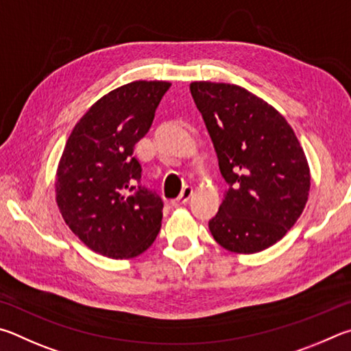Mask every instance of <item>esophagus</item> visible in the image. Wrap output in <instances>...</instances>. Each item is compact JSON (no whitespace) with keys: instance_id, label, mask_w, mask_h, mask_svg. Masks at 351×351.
<instances>
[{"instance_id":"1","label":"esophagus","mask_w":351,"mask_h":351,"mask_svg":"<svg viewBox=\"0 0 351 351\" xmlns=\"http://www.w3.org/2000/svg\"><path fill=\"white\" fill-rule=\"evenodd\" d=\"M191 195H193V186H185V188H183V191H182V194L179 195V197L172 200L171 204H172V206L185 205V204H188V200L191 199Z\"/></svg>"}]
</instances>
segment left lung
I'll list each match as a JSON object with an SVG mask.
<instances>
[{"label": "left lung", "mask_w": 351, "mask_h": 351, "mask_svg": "<svg viewBox=\"0 0 351 351\" xmlns=\"http://www.w3.org/2000/svg\"><path fill=\"white\" fill-rule=\"evenodd\" d=\"M228 191L210 231L220 247L254 254L284 237L310 193L305 152L278 109L237 84L193 82Z\"/></svg>", "instance_id": "1"}]
</instances>
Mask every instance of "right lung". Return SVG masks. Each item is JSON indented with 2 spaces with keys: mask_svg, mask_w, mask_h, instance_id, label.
I'll return each mask as SVG.
<instances>
[{
  "mask_svg": "<svg viewBox=\"0 0 351 351\" xmlns=\"http://www.w3.org/2000/svg\"><path fill=\"white\" fill-rule=\"evenodd\" d=\"M168 82L138 80L108 92L73 126L61 154L55 199L66 225L109 259H132L162 228L163 202L140 185L134 147L152 125Z\"/></svg>",
  "mask_w": 351,
  "mask_h": 351,
  "instance_id": "1",
  "label": "right lung"
}]
</instances>
